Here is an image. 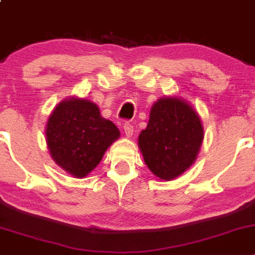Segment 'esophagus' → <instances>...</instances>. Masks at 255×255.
I'll use <instances>...</instances> for the list:
<instances>
[{"instance_id": "1", "label": "esophagus", "mask_w": 255, "mask_h": 255, "mask_svg": "<svg viewBox=\"0 0 255 255\" xmlns=\"http://www.w3.org/2000/svg\"><path fill=\"white\" fill-rule=\"evenodd\" d=\"M123 130H125V134L127 138H130L133 135V126L129 125V123L123 125Z\"/></svg>"}]
</instances>
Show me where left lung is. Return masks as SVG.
<instances>
[{
	"instance_id": "1",
	"label": "left lung",
	"mask_w": 255,
	"mask_h": 255,
	"mask_svg": "<svg viewBox=\"0 0 255 255\" xmlns=\"http://www.w3.org/2000/svg\"><path fill=\"white\" fill-rule=\"evenodd\" d=\"M202 140L204 126L199 113L186 100L165 96L151 106L138 146L149 170L170 181L195 163Z\"/></svg>"
}]
</instances>
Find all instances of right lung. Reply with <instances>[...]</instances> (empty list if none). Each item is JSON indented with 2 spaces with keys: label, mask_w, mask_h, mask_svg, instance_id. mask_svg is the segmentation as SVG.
I'll return each mask as SVG.
<instances>
[{
  "label": "right lung",
  "mask_w": 255,
  "mask_h": 255,
  "mask_svg": "<svg viewBox=\"0 0 255 255\" xmlns=\"http://www.w3.org/2000/svg\"><path fill=\"white\" fill-rule=\"evenodd\" d=\"M120 134L115 123L102 117L95 102L74 96L53 110L45 126L50 156L76 179L87 176L99 165Z\"/></svg>",
  "instance_id": "1"
}]
</instances>
